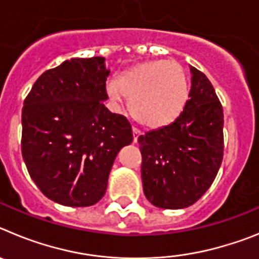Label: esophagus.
I'll return each instance as SVG.
<instances>
[{
  "label": "esophagus",
  "mask_w": 259,
  "mask_h": 259,
  "mask_svg": "<svg viewBox=\"0 0 259 259\" xmlns=\"http://www.w3.org/2000/svg\"><path fill=\"white\" fill-rule=\"evenodd\" d=\"M132 134H134V143H136L137 139H139V136L141 135L140 130H137V128H132Z\"/></svg>",
  "instance_id": "obj_1"
}]
</instances>
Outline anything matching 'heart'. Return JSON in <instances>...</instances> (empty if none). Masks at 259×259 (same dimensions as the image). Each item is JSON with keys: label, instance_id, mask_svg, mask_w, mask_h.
<instances>
[{"label": "heart", "instance_id": "heart-1", "mask_svg": "<svg viewBox=\"0 0 259 259\" xmlns=\"http://www.w3.org/2000/svg\"><path fill=\"white\" fill-rule=\"evenodd\" d=\"M111 100L130 98V109L137 122L159 128L175 120L188 100V80L175 61H149L130 68L116 80H109Z\"/></svg>", "mask_w": 259, "mask_h": 259}]
</instances>
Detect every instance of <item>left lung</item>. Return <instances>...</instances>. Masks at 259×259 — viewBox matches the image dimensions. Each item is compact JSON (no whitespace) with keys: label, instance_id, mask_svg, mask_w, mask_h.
<instances>
[{"label":"left lung","instance_id":"left-lung-1","mask_svg":"<svg viewBox=\"0 0 259 259\" xmlns=\"http://www.w3.org/2000/svg\"><path fill=\"white\" fill-rule=\"evenodd\" d=\"M189 68L192 87L182 114L137 139L144 193L161 209H184L200 200L223 159V109L205 74Z\"/></svg>","mask_w":259,"mask_h":259}]
</instances>
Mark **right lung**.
Segmentation results:
<instances>
[{
    "label": "right lung",
    "mask_w": 259,
    "mask_h": 259,
    "mask_svg": "<svg viewBox=\"0 0 259 259\" xmlns=\"http://www.w3.org/2000/svg\"><path fill=\"white\" fill-rule=\"evenodd\" d=\"M104 57L72 58L45 71L22 110V154L52 201L92 206L104 197L115 157L134 140L127 118L105 107Z\"/></svg>",
    "instance_id": "1"
}]
</instances>
